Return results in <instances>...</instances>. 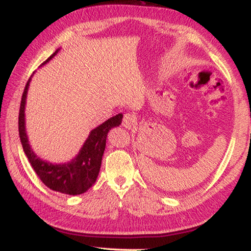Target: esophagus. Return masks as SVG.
<instances>
[{
	"instance_id": "1",
	"label": "esophagus",
	"mask_w": 251,
	"mask_h": 251,
	"mask_svg": "<svg viewBox=\"0 0 251 251\" xmlns=\"http://www.w3.org/2000/svg\"><path fill=\"white\" fill-rule=\"evenodd\" d=\"M136 125H137V122H136V117L133 114H125L124 118H123V126L127 129H133Z\"/></svg>"
}]
</instances>
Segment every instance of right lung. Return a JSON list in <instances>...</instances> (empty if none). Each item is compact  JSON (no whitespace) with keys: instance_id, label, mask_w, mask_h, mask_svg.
<instances>
[{"instance_id":"1","label":"right lung","mask_w":251,"mask_h":251,"mask_svg":"<svg viewBox=\"0 0 251 251\" xmlns=\"http://www.w3.org/2000/svg\"><path fill=\"white\" fill-rule=\"evenodd\" d=\"M59 50L61 49L55 50L42 65L49 63L59 52ZM32 76L24 88L19 114V133L25 155L37 176L50 189L65 195H73V196L87 192L95 184L99 176L108 131L113 127L121 125L123 114L110 117L103 124L91 130L78 154L69 163L53 164L42 159L31 148L26 127H25V104H26V95Z\"/></svg>"}]
</instances>
